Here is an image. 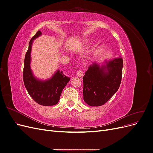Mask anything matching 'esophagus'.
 Instances as JSON below:
<instances>
[{"instance_id": "obj_1", "label": "esophagus", "mask_w": 153, "mask_h": 153, "mask_svg": "<svg viewBox=\"0 0 153 153\" xmlns=\"http://www.w3.org/2000/svg\"><path fill=\"white\" fill-rule=\"evenodd\" d=\"M76 76H78V77H82L83 76H84V72H83L82 71H78L77 73H76Z\"/></svg>"}]
</instances>
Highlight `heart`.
I'll list each match as a JSON object with an SVG mask.
<instances>
[{
	"instance_id": "obj_1",
	"label": "heart",
	"mask_w": 153,
	"mask_h": 153,
	"mask_svg": "<svg viewBox=\"0 0 153 153\" xmlns=\"http://www.w3.org/2000/svg\"><path fill=\"white\" fill-rule=\"evenodd\" d=\"M86 55H87V54H86Z\"/></svg>"
}]
</instances>
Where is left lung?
Here are the masks:
<instances>
[{"label":"left lung","mask_w":153,"mask_h":153,"mask_svg":"<svg viewBox=\"0 0 153 153\" xmlns=\"http://www.w3.org/2000/svg\"><path fill=\"white\" fill-rule=\"evenodd\" d=\"M123 61L121 57L105 61L100 65L94 62L83 77V95L91 106L103 105L112 98L121 84Z\"/></svg>","instance_id":"obj_1"}]
</instances>
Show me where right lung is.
Instances as JSON below:
<instances>
[{"label": "right lung", "mask_w": 153, "mask_h": 153, "mask_svg": "<svg viewBox=\"0 0 153 153\" xmlns=\"http://www.w3.org/2000/svg\"><path fill=\"white\" fill-rule=\"evenodd\" d=\"M41 34V31H38L30 41L25 57L23 78L27 92L37 103L43 106H52L58 103L64 88L70 78L64 75L59 69L47 80H40L34 75L30 68L32 45L34 40Z\"/></svg>", "instance_id": "right-lung-1"}]
</instances>
